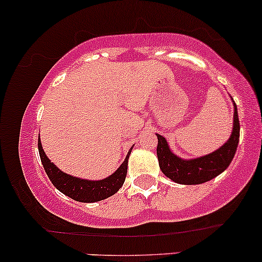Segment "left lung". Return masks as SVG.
I'll return each mask as SVG.
<instances>
[{
    "instance_id": "left-lung-1",
    "label": "left lung",
    "mask_w": 262,
    "mask_h": 262,
    "mask_svg": "<svg viewBox=\"0 0 262 262\" xmlns=\"http://www.w3.org/2000/svg\"><path fill=\"white\" fill-rule=\"evenodd\" d=\"M156 135H158L156 154H158L159 166L165 176L169 177L173 182L182 183V185H198V183L210 181L229 166L235 155L240 135L236 104L234 103L233 132L230 138L223 146L208 155L185 160L171 151L169 144L164 137L159 134Z\"/></svg>"
}]
</instances>
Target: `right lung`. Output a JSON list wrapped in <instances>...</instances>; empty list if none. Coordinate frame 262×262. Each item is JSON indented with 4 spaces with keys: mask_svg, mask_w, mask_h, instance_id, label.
<instances>
[{
    "mask_svg": "<svg viewBox=\"0 0 262 262\" xmlns=\"http://www.w3.org/2000/svg\"><path fill=\"white\" fill-rule=\"evenodd\" d=\"M38 149L45 172H47L53 185L68 197L73 198L75 201H79V202L90 203L106 200V198L113 196L114 193L118 192V189L124 183L125 176H127L128 159L133 148L129 150L127 158L123 161L121 166L116 170V172H113L112 175L106 177V179L100 180V181H90V180L79 179V177L62 172L48 159L47 154L43 150V146H41L40 139L38 140Z\"/></svg>",
    "mask_w": 262,
    "mask_h": 262,
    "instance_id": "right-lung-1",
    "label": "right lung"
}]
</instances>
